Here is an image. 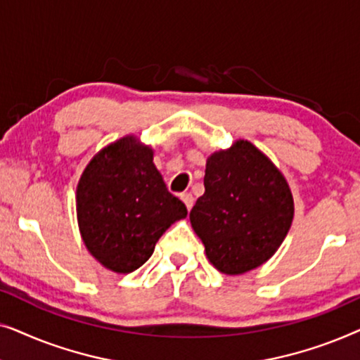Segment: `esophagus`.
I'll list each match as a JSON object with an SVG mask.
<instances>
[{"mask_svg": "<svg viewBox=\"0 0 360 360\" xmlns=\"http://www.w3.org/2000/svg\"><path fill=\"white\" fill-rule=\"evenodd\" d=\"M180 198L184 200V203H185V206H186V210H191L193 208V203H195V198H193V195L191 193H181L180 195Z\"/></svg>", "mask_w": 360, "mask_h": 360, "instance_id": "obj_1", "label": "esophagus"}]
</instances>
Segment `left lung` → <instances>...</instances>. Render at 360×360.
Masks as SVG:
<instances>
[{"label":"left lung","mask_w":360,"mask_h":360,"mask_svg":"<svg viewBox=\"0 0 360 360\" xmlns=\"http://www.w3.org/2000/svg\"><path fill=\"white\" fill-rule=\"evenodd\" d=\"M293 196L285 176L249 141L206 160L205 193L190 223L219 272L239 275L272 257L293 221Z\"/></svg>","instance_id":"1"}]
</instances>
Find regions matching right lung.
Instances as JSON below:
<instances>
[{"label": "right lung", "mask_w": 360, "mask_h": 360, "mask_svg": "<svg viewBox=\"0 0 360 360\" xmlns=\"http://www.w3.org/2000/svg\"><path fill=\"white\" fill-rule=\"evenodd\" d=\"M152 160L150 147L127 136L98 152L78 181L83 243L112 272L139 269L170 224L186 216V206L167 190Z\"/></svg>", "instance_id": "1"}]
</instances>
